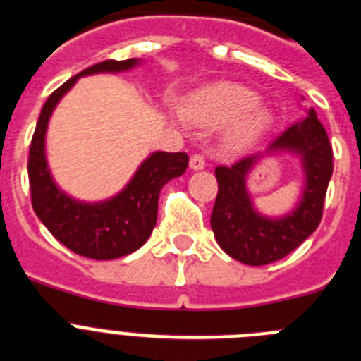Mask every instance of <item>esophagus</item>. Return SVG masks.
I'll use <instances>...</instances> for the list:
<instances>
[{
  "label": "esophagus",
  "mask_w": 361,
  "mask_h": 361,
  "mask_svg": "<svg viewBox=\"0 0 361 361\" xmlns=\"http://www.w3.org/2000/svg\"><path fill=\"white\" fill-rule=\"evenodd\" d=\"M190 166L191 170H202L204 166H206V159H204L202 153H193L190 159Z\"/></svg>",
  "instance_id": "1"
}]
</instances>
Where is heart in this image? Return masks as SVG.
<instances>
[{"instance_id": "1", "label": "heart", "mask_w": 361, "mask_h": 361, "mask_svg": "<svg viewBox=\"0 0 361 361\" xmlns=\"http://www.w3.org/2000/svg\"><path fill=\"white\" fill-rule=\"evenodd\" d=\"M255 101H257V95L250 88L233 85V82H222L191 97L190 103L186 104V116L204 124L226 123L233 117L240 116L245 109H250ZM266 123L267 116L264 111L250 110L246 112L229 132L228 145L231 148H244L257 139Z\"/></svg>"}]
</instances>
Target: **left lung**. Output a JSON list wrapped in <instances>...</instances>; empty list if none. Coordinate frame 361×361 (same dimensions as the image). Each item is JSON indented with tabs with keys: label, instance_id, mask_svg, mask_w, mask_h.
Here are the masks:
<instances>
[{
	"label": "left lung",
	"instance_id": "8db88e82",
	"mask_svg": "<svg viewBox=\"0 0 361 361\" xmlns=\"http://www.w3.org/2000/svg\"><path fill=\"white\" fill-rule=\"evenodd\" d=\"M269 149H293L302 155L304 162V195L298 208L283 219H266L251 206L245 175L258 155L215 168L219 193L212 213V229L220 247L247 266L276 262L295 251L318 228L333 175V148L314 110H309V116L283 130Z\"/></svg>",
	"mask_w": 361,
	"mask_h": 361
}]
</instances>
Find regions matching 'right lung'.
I'll return each mask as SVG.
<instances>
[{
	"label": "right lung",
	"mask_w": 361,
	"mask_h": 361,
	"mask_svg": "<svg viewBox=\"0 0 361 361\" xmlns=\"http://www.w3.org/2000/svg\"><path fill=\"white\" fill-rule=\"evenodd\" d=\"M135 63V59H106L88 66L63 82L43 104L28 152L30 200L36 215L70 251L94 260L124 257L139 250L148 240L157 222L161 188L186 171L190 157L184 152L153 153L142 162L123 193L106 202L81 204L66 197L54 184L44 161V132L54 106L72 88L78 78L97 72H121L132 68Z\"/></svg>",
	"instance_id": "add662e5"
}]
</instances>
